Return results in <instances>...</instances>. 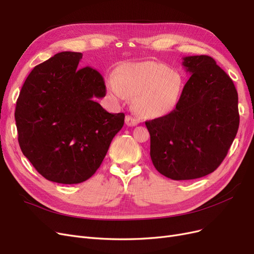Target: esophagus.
Here are the masks:
<instances>
[{
	"label": "esophagus",
	"mask_w": 254,
	"mask_h": 254,
	"mask_svg": "<svg viewBox=\"0 0 254 254\" xmlns=\"http://www.w3.org/2000/svg\"><path fill=\"white\" fill-rule=\"evenodd\" d=\"M125 122H126V125L127 126H136L137 124H139V121H137L133 117H130V115H126Z\"/></svg>",
	"instance_id": "1"
}]
</instances>
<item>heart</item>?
I'll return each mask as SVG.
<instances>
[{"label": "heart", "mask_w": 254, "mask_h": 254, "mask_svg": "<svg viewBox=\"0 0 254 254\" xmlns=\"http://www.w3.org/2000/svg\"><path fill=\"white\" fill-rule=\"evenodd\" d=\"M108 90L119 101L134 98V108L142 118L158 119L170 113L179 101L182 77L167 66L155 63L122 65L108 80Z\"/></svg>", "instance_id": "b5f03b06"}]
</instances>
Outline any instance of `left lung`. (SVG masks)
Masks as SVG:
<instances>
[{
  "label": "left lung",
  "instance_id": "left-lung-1",
  "mask_svg": "<svg viewBox=\"0 0 254 254\" xmlns=\"http://www.w3.org/2000/svg\"><path fill=\"white\" fill-rule=\"evenodd\" d=\"M190 77L176 108L145 122L156 170L173 180L201 178L226 158L240 125L232 79L205 55L182 58Z\"/></svg>",
  "mask_w": 254,
  "mask_h": 254
}]
</instances>
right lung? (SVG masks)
<instances>
[{
    "label": "right lung",
    "mask_w": 254,
    "mask_h": 254,
    "mask_svg": "<svg viewBox=\"0 0 254 254\" xmlns=\"http://www.w3.org/2000/svg\"><path fill=\"white\" fill-rule=\"evenodd\" d=\"M81 58L61 52L35 66L14 111L23 155L45 179L63 184L94 175L125 119L96 102L106 95L104 78L90 66L78 67Z\"/></svg>",
    "instance_id": "obj_1"
}]
</instances>
